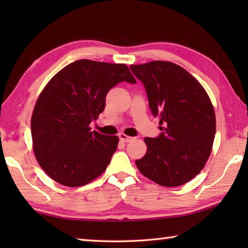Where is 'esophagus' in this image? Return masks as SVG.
Here are the masks:
<instances>
[{
	"mask_svg": "<svg viewBox=\"0 0 248 248\" xmlns=\"http://www.w3.org/2000/svg\"><path fill=\"white\" fill-rule=\"evenodd\" d=\"M119 139L124 142H130L132 140V138L128 137L127 134H124V133H119Z\"/></svg>",
	"mask_w": 248,
	"mask_h": 248,
	"instance_id": "1",
	"label": "esophagus"
}]
</instances>
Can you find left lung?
<instances>
[{"label": "left lung", "mask_w": 248, "mask_h": 248, "mask_svg": "<svg viewBox=\"0 0 248 248\" xmlns=\"http://www.w3.org/2000/svg\"><path fill=\"white\" fill-rule=\"evenodd\" d=\"M130 69L144 84L150 108L163 130L157 138H144L148 150L136 165L161 186H182L200 173L211 154L213 105L202 85L173 62L152 61Z\"/></svg>", "instance_id": "obj_1"}]
</instances>
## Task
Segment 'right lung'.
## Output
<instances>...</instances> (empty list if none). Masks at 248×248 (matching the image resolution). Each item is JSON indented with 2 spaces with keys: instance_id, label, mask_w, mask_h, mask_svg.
<instances>
[{
  "instance_id": "add662e5",
  "label": "right lung",
  "mask_w": 248,
  "mask_h": 248,
  "mask_svg": "<svg viewBox=\"0 0 248 248\" xmlns=\"http://www.w3.org/2000/svg\"><path fill=\"white\" fill-rule=\"evenodd\" d=\"M136 78L125 64L82 59L47 83L33 107L31 127L38 164L54 182L81 187L102 175L118 146L117 136L91 131L111 87Z\"/></svg>"
}]
</instances>
